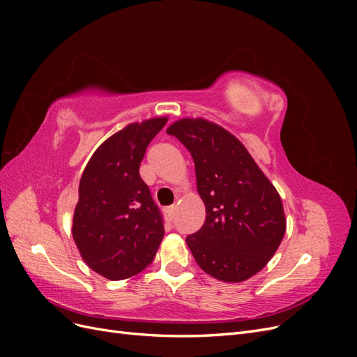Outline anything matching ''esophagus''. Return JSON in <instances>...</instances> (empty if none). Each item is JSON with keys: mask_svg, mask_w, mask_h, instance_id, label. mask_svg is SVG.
I'll return each mask as SVG.
<instances>
[{"mask_svg": "<svg viewBox=\"0 0 357 357\" xmlns=\"http://www.w3.org/2000/svg\"><path fill=\"white\" fill-rule=\"evenodd\" d=\"M176 210H177L176 205H171V207L167 208V214H168V219H169V220H174V218H176Z\"/></svg>", "mask_w": 357, "mask_h": 357, "instance_id": "34e87169", "label": "esophagus"}]
</instances>
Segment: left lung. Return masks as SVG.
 I'll use <instances>...</instances> for the list:
<instances>
[{
	"mask_svg": "<svg viewBox=\"0 0 357 357\" xmlns=\"http://www.w3.org/2000/svg\"><path fill=\"white\" fill-rule=\"evenodd\" d=\"M167 134L195 162L205 204L202 228L186 236L197 264L211 277L238 283L268 264L286 232L282 198L247 149L205 119H181Z\"/></svg>",
	"mask_w": 357,
	"mask_h": 357,
	"instance_id": "8db88e82",
	"label": "left lung"
}]
</instances>
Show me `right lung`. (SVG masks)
<instances>
[{
  "label": "right lung",
  "instance_id": "obj_1",
  "mask_svg": "<svg viewBox=\"0 0 357 357\" xmlns=\"http://www.w3.org/2000/svg\"><path fill=\"white\" fill-rule=\"evenodd\" d=\"M165 123L156 117L128 125L96 149L80 178L73 236L83 261L109 280L142 273L164 238V218L139 164Z\"/></svg>",
  "mask_w": 357,
  "mask_h": 357
}]
</instances>
